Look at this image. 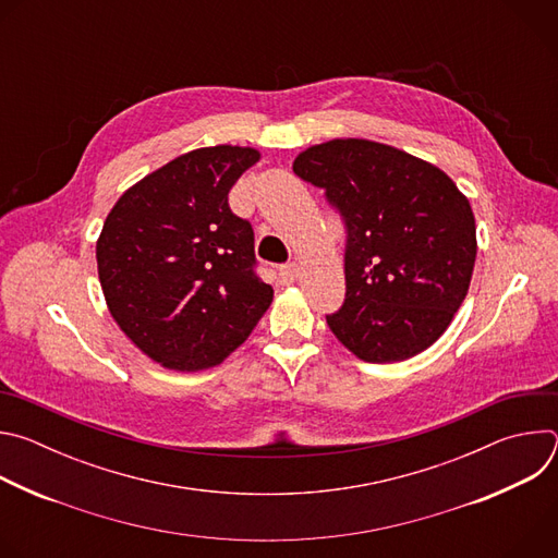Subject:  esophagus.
<instances>
[{
	"instance_id": "1",
	"label": "esophagus",
	"mask_w": 558,
	"mask_h": 558,
	"mask_svg": "<svg viewBox=\"0 0 558 558\" xmlns=\"http://www.w3.org/2000/svg\"><path fill=\"white\" fill-rule=\"evenodd\" d=\"M298 276H300V267H298L295 263L282 265V267L278 269V278H280V282H282V284H291V282H295V280H298Z\"/></svg>"
}]
</instances>
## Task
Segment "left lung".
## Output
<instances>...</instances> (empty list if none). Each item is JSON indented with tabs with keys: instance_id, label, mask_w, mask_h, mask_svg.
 Segmentation results:
<instances>
[{
	"instance_id": "obj_1",
	"label": "left lung",
	"mask_w": 558,
	"mask_h": 558,
	"mask_svg": "<svg viewBox=\"0 0 558 558\" xmlns=\"http://www.w3.org/2000/svg\"><path fill=\"white\" fill-rule=\"evenodd\" d=\"M293 172L325 192L347 229L342 306L333 336L360 360L426 351L461 306L476 258L468 198L435 166L366 138L304 149Z\"/></svg>"
}]
</instances>
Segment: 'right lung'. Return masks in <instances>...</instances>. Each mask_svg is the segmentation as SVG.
Masks as SVG:
<instances>
[{
	"label": "right lung",
	"mask_w": 558,
	"mask_h": 558,
	"mask_svg": "<svg viewBox=\"0 0 558 558\" xmlns=\"http://www.w3.org/2000/svg\"><path fill=\"white\" fill-rule=\"evenodd\" d=\"M260 158L252 147L187 151L130 187L108 214L97 265L121 331L177 371L220 364L274 300L254 256V229L229 190Z\"/></svg>",
	"instance_id": "obj_1"
}]
</instances>
